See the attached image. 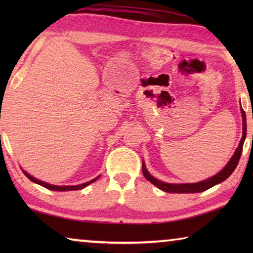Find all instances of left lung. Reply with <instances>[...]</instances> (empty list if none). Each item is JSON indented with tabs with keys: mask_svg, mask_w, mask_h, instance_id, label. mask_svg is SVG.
<instances>
[{
	"mask_svg": "<svg viewBox=\"0 0 253 253\" xmlns=\"http://www.w3.org/2000/svg\"><path fill=\"white\" fill-rule=\"evenodd\" d=\"M241 114H242V128H243L242 138L240 140L237 151L234 152L233 156L231 157V160L229 161L228 164H226L225 168H223V169H221L216 175H214V176L210 177L208 179H204V181L199 182V183H186V184L165 183L155 177H153L152 175L148 173V170L146 169V166H145L143 162V174L145 178L151 182L152 184H154L155 186H157L160 190L168 192V193H200V192L207 191L210 187H212L214 185H216V184L225 181V179L233 173L235 168H237L239 160L242 154L243 143H245V139L247 136V118H246L245 110L242 108H241Z\"/></svg>",
	"mask_w": 253,
	"mask_h": 253,
	"instance_id": "left-lung-1",
	"label": "left lung"
}]
</instances>
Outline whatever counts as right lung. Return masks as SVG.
I'll return each mask as SVG.
<instances>
[{"instance_id": "right-lung-1", "label": "right lung", "mask_w": 253, "mask_h": 253, "mask_svg": "<svg viewBox=\"0 0 253 253\" xmlns=\"http://www.w3.org/2000/svg\"><path fill=\"white\" fill-rule=\"evenodd\" d=\"M22 172L24 173L25 176H27V177L30 179V181H32V182H34V183L39 184V185L43 186V187H45V188H48V190H52V191H77V190H81V188L85 187L87 185H89V184L93 183L95 181H97L98 178H99V176H98V177L93 178V179H91V181H89V182H87V183L80 184V185H74V186H58V185H52V184H48V183H45V182H42V181H40V179H37L36 177L31 176V175H30L29 173L25 172L24 169H22Z\"/></svg>"}]
</instances>
